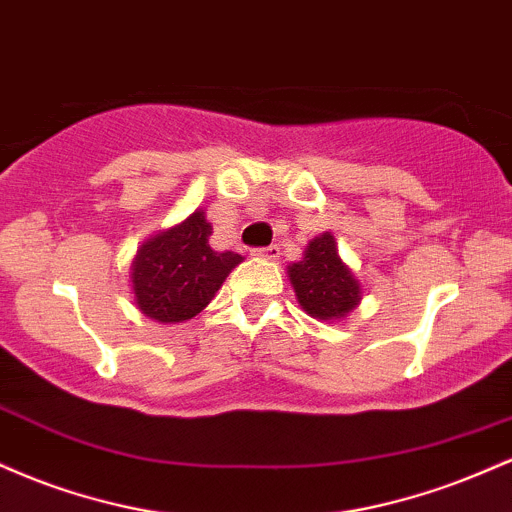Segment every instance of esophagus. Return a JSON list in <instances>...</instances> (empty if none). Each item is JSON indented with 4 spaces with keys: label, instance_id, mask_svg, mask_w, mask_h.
I'll return each mask as SVG.
<instances>
[{
    "label": "esophagus",
    "instance_id": "34e87169",
    "mask_svg": "<svg viewBox=\"0 0 512 512\" xmlns=\"http://www.w3.org/2000/svg\"><path fill=\"white\" fill-rule=\"evenodd\" d=\"M257 257H264V260H279V248L276 245H269V248H257L252 250Z\"/></svg>",
    "mask_w": 512,
    "mask_h": 512
}]
</instances>
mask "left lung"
I'll use <instances>...</instances> for the list:
<instances>
[{"label":"left lung","instance_id":"obj_1","mask_svg":"<svg viewBox=\"0 0 512 512\" xmlns=\"http://www.w3.org/2000/svg\"><path fill=\"white\" fill-rule=\"evenodd\" d=\"M296 301L310 317L322 322L344 320L363 298L361 281L342 260L330 231L308 243L301 262L286 267Z\"/></svg>","mask_w":512,"mask_h":512}]
</instances>
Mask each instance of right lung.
<instances>
[{"instance_id": "add662e5", "label": "right lung", "mask_w": 512, "mask_h": 512, "mask_svg": "<svg viewBox=\"0 0 512 512\" xmlns=\"http://www.w3.org/2000/svg\"><path fill=\"white\" fill-rule=\"evenodd\" d=\"M207 211L197 209L185 221L146 238L129 267L134 305L149 320L175 325L192 320L243 257L211 248Z\"/></svg>"}]
</instances>
